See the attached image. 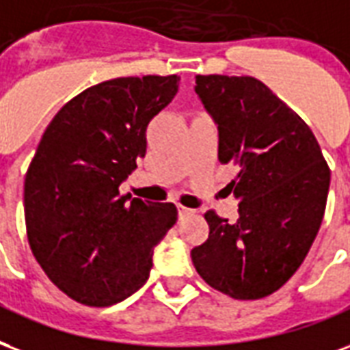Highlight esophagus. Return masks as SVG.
Returning a JSON list of instances; mask_svg holds the SVG:
<instances>
[{
    "instance_id": "esophagus-1",
    "label": "esophagus",
    "mask_w": 350,
    "mask_h": 350,
    "mask_svg": "<svg viewBox=\"0 0 350 350\" xmlns=\"http://www.w3.org/2000/svg\"><path fill=\"white\" fill-rule=\"evenodd\" d=\"M192 213H193L192 208H186V206L178 205V216H180V218H185V216H190Z\"/></svg>"
}]
</instances>
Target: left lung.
I'll use <instances>...</instances> for the list:
<instances>
[{"label":"left lung","instance_id":"1","mask_svg":"<svg viewBox=\"0 0 350 350\" xmlns=\"http://www.w3.org/2000/svg\"><path fill=\"white\" fill-rule=\"evenodd\" d=\"M196 93L218 129V158L239 178V220L205 214L208 239L192 262L237 300L269 297L308 256L325 216L330 170L310 126L252 76H198Z\"/></svg>","mask_w":350,"mask_h":350}]
</instances>
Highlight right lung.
<instances>
[{
    "label": "right lung",
    "instance_id": "add662e5",
    "mask_svg": "<svg viewBox=\"0 0 350 350\" xmlns=\"http://www.w3.org/2000/svg\"><path fill=\"white\" fill-rule=\"evenodd\" d=\"M178 76L102 81L74 96L42 134L27 170V241L50 282L104 308L149 278L152 252L177 221L173 203L119 196L147 152V124L173 100Z\"/></svg>",
    "mask_w": 350,
    "mask_h": 350
}]
</instances>
